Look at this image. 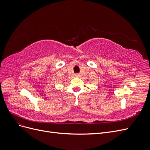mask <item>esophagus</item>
Returning a JSON list of instances; mask_svg holds the SVG:
<instances>
[{"label":"esophagus","instance_id":"obj_1","mask_svg":"<svg viewBox=\"0 0 150 150\" xmlns=\"http://www.w3.org/2000/svg\"><path fill=\"white\" fill-rule=\"evenodd\" d=\"M75 76L77 77V78H79V77H80V74H76Z\"/></svg>","mask_w":150,"mask_h":150}]
</instances>
